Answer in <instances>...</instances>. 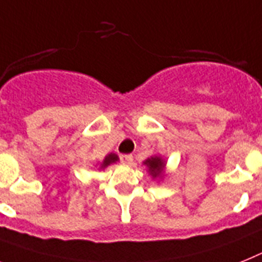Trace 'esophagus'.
<instances>
[{"instance_id": "1", "label": "esophagus", "mask_w": 262, "mask_h": 262, "mask_svg": "<svg viewBox=\"0 0 262 262\" xmlns=\"http://www.w3.org/2000/svg\"><path fill=\"white\" fill-rule=\"evenodd\" d=\"M120 158L122 164H126V165L133 164V156L132 155H122Z\"/></svg>"}]
</instances>
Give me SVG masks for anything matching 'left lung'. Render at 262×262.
<instances>
[{
    "mask_svg": "<svg viewBox=\"0 0 262 262\" xmlns=\"http://www.w3.org/2000/svg\"><path fill=\"white\" fill-rule=\"evenodd\" d=\"M142 164L148 168L149 174L153 179H162L164 177V168H165V160L160 156H153V157L145 160Z\"/></svg>",
    "mask_w": 262,
    "mask_h": 262,
    "instance_id": "left-lung-1",
    "label": "left lung"
}]
</instances>
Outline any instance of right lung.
Returning <instances> with one entry per match:
<instances>
[{
    "instance_id": "add662e5",
    "label": "right lung",
    "mask_w": 262,
    "mask_h": 262,
    "mask_svg": "<svg viewBox=\"0 0 262 262\" xmlns=\"http://www.w3.org/2000/svg\"><path fill=\"white\" fill-rule=\"evenodd\" d=\"M118 161V156L116 153H109L106 157L104 158V161L101 162L100 165V169H105L106 166H109L111 164H114V162Z\"/></svg>"
}]
</instances>
